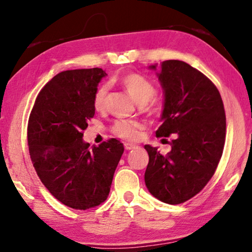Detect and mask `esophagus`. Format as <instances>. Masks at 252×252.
<instances>
[{
	"instance_id": "obj_1",
	"label": "esophagus",
	"mask_w": 252,
	"mask_h": 252,
	"mask_svg": "<svg viewBox=\"0 0 252 252\" xmlns=\"http://www.w3.org/2000/svg\"><path fill=\"white\" fill-rule=\"evenodd\" d=\"M124 146H125V149H127V151H130V149L137 148V146H136V145L130 144V143H125V144H124Z\"/></svg>"
}]
</instances>
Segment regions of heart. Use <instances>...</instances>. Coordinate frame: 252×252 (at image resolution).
<instances>
[{"mask_svg":"<svg viewBox=\"0 0 252 252\" xmlns=\"http://www.w3.org/2000/svg\"><path fill=\"white\" fill-rule=\"evenodd\" d=\"M119 83L139 105H143L145 112L151 114H155L157 112L158 107H159V103L154 97L156 94V87L148 78L138 73H126L119 78ZM108 90L109 86L106 83L101 84L97 88L94 94V98H93V104H94L95 109L101 110L104 108ZM140 127H142L140 123L136 121L119 119V121L114 123L112 130L118 137L135 139L138 136V129Z\"/></svg>","mask_w":252,"mask_h":252,"instance_id":"heart-1","label":"heart"}]
</instances>
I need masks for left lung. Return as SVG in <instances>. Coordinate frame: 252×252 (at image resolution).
Listing matches in <instances>:
<instances>
[{
    "label": "left lung",
    "instance_id": "1",
    "mask_svg": "<svg viewBox=\"0 0 252 252\" xmlns=\"http://www.w3.org/2000/svg\"><path fill=\"white\" fill-rule=\"evenodd\" d=\"M157 76L165 100L156 136L174 134V139L167 155L145 145L149 156L145 184L157 199L178 205L200 192L217 169L226 139V114L215 84L185 62H162Z\"/></svg>",
    "mask_w": 252,
    "mask_h": 252
}]
</instances>
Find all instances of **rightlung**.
Wrapping results in <instances>:
<instances>
[{"label":"right lung","instance_id":"add662e5","mask_svg":"<svg viewBox=\"0 0 252 252\" xmlns=\"http://www.w3.org/2000/svg\"><path fill=\"white\" fill-rule=\"evenodd\" d=\"M101 68L64 70L55 75L35 99L28 125L32 164L57 200L86 210L107 199L124 146L112 138L90 147L83 131L94 117L93 98Z\"/></svg>","mask_w":252,"mask_h":252}]
</instances>
